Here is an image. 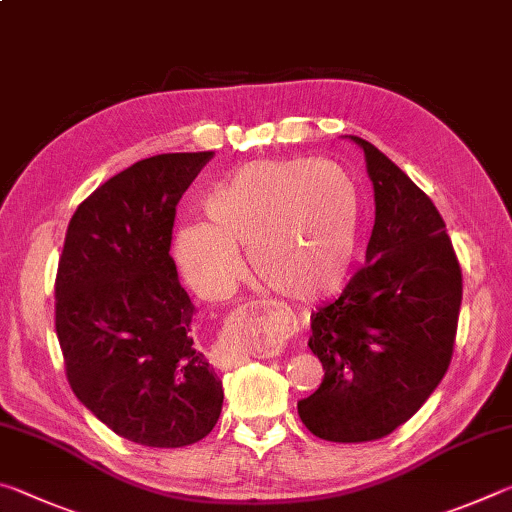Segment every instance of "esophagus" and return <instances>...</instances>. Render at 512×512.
<instances>
[{
	"mask_svg": "<svg viewBox=\"0 0 512 512\" xmlns=\"http://www.w3.org/2000/svg\"><path fill=\"white\" fill-rule=\"evenodd\" d=\"M264 300H250L237 307L225 320L219 339L212 350V363L216 368H232L248 357L250 350L259 345V314L266 311Z\"/></svg>",
	"mask_w": 512,
	"mask_h": 512,
	"instance_id": "1",
	"label": "esophagus"
}]
</instances>
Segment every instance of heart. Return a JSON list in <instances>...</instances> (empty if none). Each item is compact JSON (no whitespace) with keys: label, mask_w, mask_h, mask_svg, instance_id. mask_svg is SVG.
I'll return each instance as SVG.
<instances>
[{"label":"heart","mask_w":512,"mask_h":512,"mask_svg":"<svg viewBox=\"0 0 512 512\" xmlns=\"http://www.w3.org/2000/svg\"><path fill=\"white\" fill-rule=\"evenodd\" d=\"M205 225L176 235L187 280L216 296L239 275L248 250L255 277L291 300H320L348 280L359 250L361 203L352 178L327 160L250 162L203 201Z\"/></svg>","instance_id":"1"}]
</instances>
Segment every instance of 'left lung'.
Listing matches in <instances>:
<instances>
[{
    "instance_id": "left-lung-1",
    "label": "left lung",
    "mask_w": 512,
    "mask_h": 512,
    "mask_svg": "<svg viewBox=\"0 0 512 512\" xmlns=\"http://www.w3.org/2000/svg\"><path fill=\"white\" fill-rule=\"evenodd\" d=\"M366 155L375 225L366 266L339 300L311 314L309 348L325 377L298 402L300 420L329 443H368L404 424L452 361L463 275L431 198L381 153Z\"/></svg>"
}]
</instances>
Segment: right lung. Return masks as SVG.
Masks as SVG:
<instances>
[{
  "instance_id": "1",
  "label": "right lung",
  "mask_w": 512,
  "mask_h": 512,
  "mask_svg": "<svg viewBox=\"0 0 512 512\" xmlns=\"http://www.w3.org/2000/svg\"><path fill=\"white\" fill-rule=\"evenodd\" d=\"M212 155H153L106 180L76 207L58 262L69 386L144 447L194 445L221 415V379L194 348V305L169 255L176 205Z\"/></svg>"
}]
</instances>
